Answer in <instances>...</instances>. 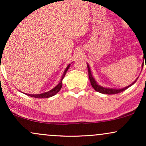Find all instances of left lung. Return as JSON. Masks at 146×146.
<instances>
[{
  "mask_svg": "<svg viewBox=\"0 0 146 146\" xmlns=\"http://www.w3.org/2000/svg\"><path fill=\"white\" fill-rule=\"evenodd\" d=\"M143 66L142 65V68H143ZM87 67H88V77H89V80L91 84V86H93V88L96 90V91L99 92V93H103V94H108V95H113V94H117V93H119L121 92H123V90H126L127 88H128L129 87L131 86L132 85H133L136 82L138 78H137V80H135V81L132 82L131 84L129 85V86L125 87V88H120V89H114V88H105V87L101 86L100 85H98V84L96 82L94 78L93 77V75L91 74V71H90L89 66L88 64H87Z\"/></svg>",
  "mask_w": 146,
  "mask_h": 146,
  "instance_id": "1",
  "label": "left lung"
}]
</instances>
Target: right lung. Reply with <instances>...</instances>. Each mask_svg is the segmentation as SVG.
Wrapping results in <instances>:
<instances>
[{
	"label": "right lung",
	"mask_w": 146,
	"mask_h": 146,
	"mask_svg": "<svg viewBox=\"0 0 146 146\" xmlns=\"http://www.w3.org/2000/svg\"><path fill=\"white\" fill-rule=\"evenodd\" d=\"M70 65H71V64H68L67 66V67L66 68V69H65L64 71L62 77V78H61V80H60L59 84H58L56 86H55L54 88H53V89H51V90H49V91H48V92H45V93H41V94L32 95V94H27V93H25V94H26L27 95H28V96L32 97V98H50V97L54 96V95H56L57 93H58V92L60 91V89H61L62 80H63V78H64L65 75H66V72H67L68 69L69 68Z\"/></svg>",
	"instance_id": "right-lung-1"
}]
</instances>
